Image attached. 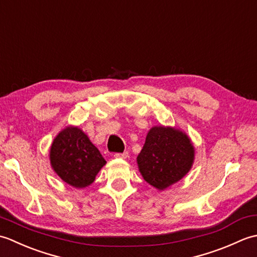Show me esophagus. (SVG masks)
<instances>
[{"label": "esophagus", "instance_id": "obj_1", "mask_svg": "<svg viewBox=\"0 0 257 257\" xmlns=\"http://www.w3.org/2000/svg\"><path fill=\"white\" fill-rule=\"evenodd\" d=\"M116 159H127V158L129 157V154L127 151L123 152V154H114L113 156Z\"/></svg>", "mask_w": 257, "mask_h": 257}]
</instances>
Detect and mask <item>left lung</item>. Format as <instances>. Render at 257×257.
Segmentation results:
<instances>
[{
  "instance_id": "8db88e82",
  "label": "left lung",
  "mask_w": 257,
  "mask_h": 257,
  "mask_svg": "<svg viewBox=\"0 0 257 257\" xmlns=\"http://www.w3.org/2000/svg\"><path fill=\"white\" fill-rule=\"evenodd\" d=\"M195 149L189 136L177 127L154 125L137 157L141 176L163 191L187 176L193 166Z\"/></svg>"
}]
</instances>
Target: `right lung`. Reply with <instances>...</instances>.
<instances>
[{
	"label": "right lung",
	"instance_id": "add662e5",
	"mask_svg": "<svg viewBox=\"0 0 257 257\" xmlns=\"http://www.w3.org/2000/svg\"><path fill=\"white\" fill-rule=\"evenodd\" d=\"M50 161L54 172L76 189L90 185L106 165L99 150L77 125H67L54 138Z\"/></svg>",
	"mask_w": 257,
	"mask_h": 257
}]
</instances>
